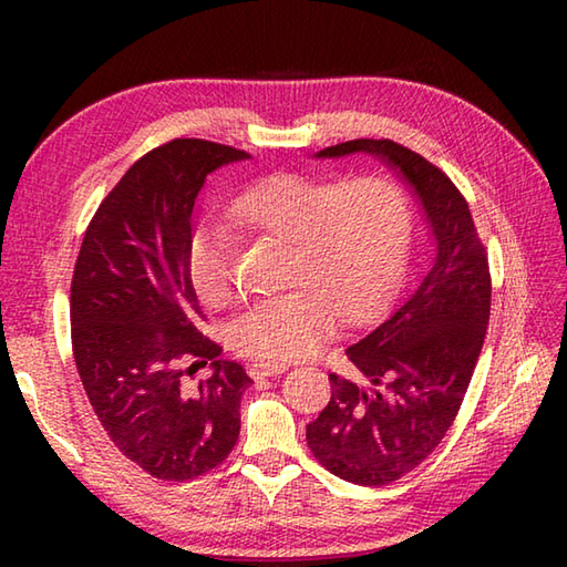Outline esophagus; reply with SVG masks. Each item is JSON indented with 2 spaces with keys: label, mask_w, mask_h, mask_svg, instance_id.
Segmentation results:
<instances>
[{
  "label": "esophagus",
  "mask_w": 567,
  "mask_h": 567,
  "mask_svg": "<svg viewBox=\"0 0 567 567\" xmlns=\"http://www.w3.org/2000/svg\"><path fill=\"white\" fill-rule=\"evenodd\" d=\"M285 370H287L285 363H262V360H256V363L248 365V375L252 380H260V378L280 375V372H285Z\"/></svg>",
  "instance_id": "1"
}]
</instances>
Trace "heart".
<instances>
[{
  "instance_id": "b5f03b06",
  "label": "heart",
  "mask_w": 567,
  "mask_h": 567,
  "mask_svg": "<svg viewBox=\"0 0 567 567\" xmlns=\"http://www.w3.org/2000/svg\"><path fill=\"white\" fill-rule=\"evenodd\" d=\"M231 216L248 231L290 246V290L258 299L228 331L238 353L272 363L309 355L329 336L333 317L353 321L375 309L400 270L409 236L402 189L375 175H272L240 192ZM189 277L204 305H231V238L219 228L197 231Z\"/></svg>"
}]
</instances>
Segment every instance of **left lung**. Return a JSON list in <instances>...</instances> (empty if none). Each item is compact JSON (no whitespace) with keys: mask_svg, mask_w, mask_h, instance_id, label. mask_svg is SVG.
Instances as JSON below:
<instances>
[{"mask_svg":"<svg viewBox=\"0 0 567 567\" xmlns=\"http://www.w3.org/2000/svg\"><path fill=\"white\" fill-rule=\"evenodd\" d=\"M375 155L424 209L426 260L363 339L346 348L358 380L331 372V400L307 426L317 461L346 483L390 485L424 463L463 404L489 321L487 250L451 177L390 138H355L317 158Z\"/></svg>","mask_w":567,"mask_h":567,"instance_id":"8db88e82","label":"left lung"}]
</instances>
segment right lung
Here are the masks:
<instances>
[{"mask_svg":"<svg viewBox=\"0 0 567 567\" xmlns=\"http://www.w3.org/2000/svg\"><path fill=\"white\" fill-rule=\"evenodd\" d=\"M246 158L202 138L153 148L94 212L72 272L82 388L116 449L167 483L209 473L238 441L250 378L197 329L189 219L207 175ZM209 359L213 375L189 385L188 372Z\"/></svg>","mask_w":567,"mask_h":567,"instance_id":"add662e5","label":"right lung"}]
</instances>
